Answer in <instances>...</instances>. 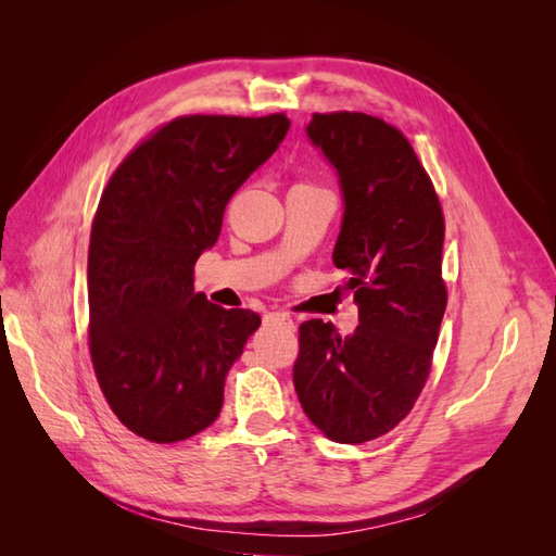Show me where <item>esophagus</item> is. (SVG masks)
Instances as JSON below:
<instances>
[{
	"label": "esophagus",
	"mask_w": 556,
	"mask_h": 556,
	"mask_svg": "<svg viewBox=\"0 0 556 556\" xmlns=\"http://www.w3.org/2000/svg\"><path fill=\"white\" fill-rule=\"evenodd\" d=\"M264 323H266V325H278V327H288V329H294V319H292L288 313H282V311L268 313V315L264 317Z\"/></svg>",
	"instance_id": "obj_1"
}]
</instances>
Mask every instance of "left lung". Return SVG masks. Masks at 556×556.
Listing matches in <instances>:
<instances>
[{
    "label": "left lung",
    "instance_id": "left-lung-1",
    "mask_svg": "<svg viewBox=\"0 0 556 556\" xmlns=\"http://www.w3.org/2000/svg\"><path fill=\"white\" fill-rule=\"evenodd\" d=\"M308 139L333 166L343 220L333 264L348 274L359 327H299L294 390L336 443H366L406 417L427 382L447 292L443 213L415 150L366 113H315Z\"/></svg>",
    "mask_w": 556,
    "mask_h": 556
}]
</instances>
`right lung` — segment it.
<instances>
[{
	"instance_id": "add662e5",
	"label": "right lung",
	"mask_w": 556,
	"mask_h": 556,
	"mask_svg": "<svg viewBox=\"0 0 556 556\" xmlns=\"http://www.w3.org/2000/svg\"><path fill=\"white\" fill-rule=\"evenodd\" d=\"M288 115H185L117 166L90 233V355L121 422L176 443L211 427L262 319L194 294V264L227 201L271 157Z\"/></svg>"
}]
</instances>
